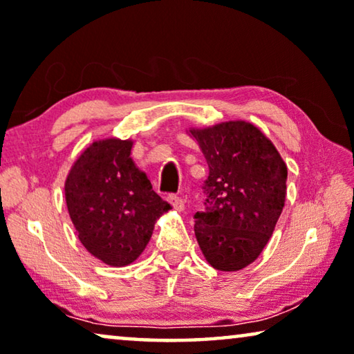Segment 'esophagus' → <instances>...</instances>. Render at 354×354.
<instances>
[{"label":"esophagus","mask_w":354,"mask_h":354,"mask_svg":"<svg viewBox=\"0 0 354 354\" xmlns=\"http://www.w3.org/2000/svg\"><path fill=\"white\" fill-rule=\"evenodd\" d=\"M169 203H171V205H172V209L174 210H178V212H182L183 209H185V201L180 198V196H177V194H169Z\"/></svg>","instance_id":"obj_1"}]
</instances>
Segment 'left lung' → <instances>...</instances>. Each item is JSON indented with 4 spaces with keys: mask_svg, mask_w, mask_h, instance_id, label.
Returning a JSON list of instances; mask_svg holds the SVG:
<instances>
[{
    "mask_svg": "<svg viewBox=\"0 0 354 354\" xmlns=\"http://www.w3.org/2000/svg\"><path fill=\"white\" fill-rule=\"evenodd\" d=\"M209 166L194 234L212 268L234 272L263 252L285 205L288 169L274 144L247 122L192 129Z\"/></svg>",
    "mask_w": 354,
    "mask_h": 354,
    "instance_id": "1",
    "label": "left lung"
}]
</instances>
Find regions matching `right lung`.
Segmentation results:
<instances>
[{
	"mask_svg": "<svg viewBox=\"0 0 354 354\" xmlns=\"http://www.w3.org/2000/svg\"><path fill=\"white\" fill-rule=\"evenodd\" d=\"M131 140L93 142L64 185L69 216L82 245L109 266H127L144 252L155 220L171 209L131 160Z\"/></svg>",
	"mask_w": 354,
	"mask_h": 354,
	"instance_id": "right-lung-1",
	"label": "right lung"
}]
</instances>
